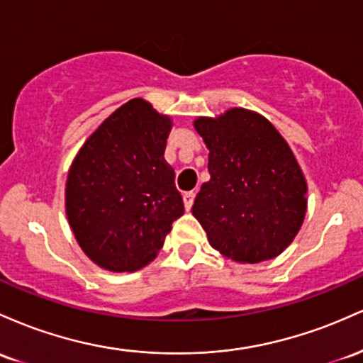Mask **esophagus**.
<instances>
[{
    "mask_svg": "<svg viewBox=\"0 0 363 363\" xmlns=\"http://www.w3.org/2000/svg\"><path fill=\"white\" fill-rule=\"evenodd\" d=\"M194 199H195V194L194 192H186L183 194V203H185V209L190 211L194 206Z\"/></svg>",
    "mask_w": 363,
    "mask_h": 363,
    "instance_id": "1",
    "label": "esophagus"
}]
</instances>
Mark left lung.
Segmentation results:
<instances>
[{"mask_svg":"<svg viewBox=\"0 0 363 363\" xmlns=\"http://www.w3.org/2000/svg\"><path fill=\"white\" fill-rule=\"evenodd\" d=\"M194 127L209 149L211 180L192 214L211 247L240 264L278 257L307 213V182L290 145L269 120L243 108L199 116Z\"/></svg>","mask_w":363,"mask_h":363,"instance_id":"left-lung-1","label":"left lung"}]
</instances>
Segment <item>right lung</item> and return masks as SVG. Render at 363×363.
Returning a JSON list of instances; mask_svg holds the SVG:
<instances>
[{"label":"right lung","mask_w":363,"mask_h":363,"mask_svg":"<svg viewBox=\"0 0 363 363\" xmlns=\"http://www.w3.org/2000/svg\"><path fill=\"white\" fill-rule=\"evenodd\" d=\"M173 121L135 97L113 111L68 169L65 209L84 254L111 272L147 266L183 216L164 160Z\"/></svg>","instance_id":"right-lung-1"}]
</instances>
